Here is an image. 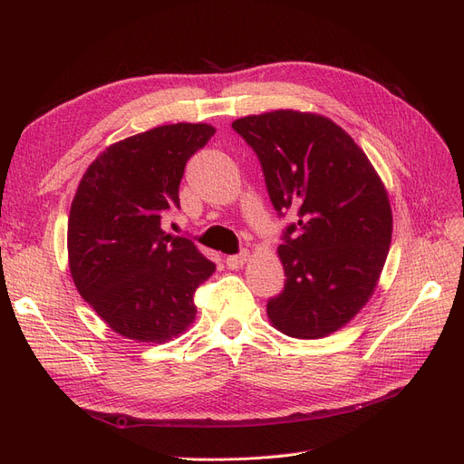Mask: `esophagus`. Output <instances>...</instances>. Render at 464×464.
Wrapping results in <instances>:
<instances>
[{"label": "esophagus", "instance_id": "34e87169", "mask_svg": "<svg viewBox=\"0 0 464 464\" xmlns=\"http://www.w3.org/2000/svg\"><path fill=\"white\" fill-rule=\"evenodd\" d=\"M249 251H242V254L237 256H228L227 257V265L230 266V269H240V266H244L247 261H249Z\"/></svg>", "mask_w": 464, "mask_h": 464}]
</instances>
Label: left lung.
Wrapping results in <instances>:
<instances>
[{
    "label": "left lung",
    "mask_w": 464,
    "mask_h": 464,
    "mask_svg": "<svg viewBox=\"0 0 464 464\" xmlns=\"http://www.w3.org/2000/svg\"><path fill=\"white\" fill-rule=\"evenodd\" d=\"M257 152L275 208L298 210L276 249L285 290L266 304L271 325L294 339L343 329L373 296L389 254L385 184L341 125L298 110L236 120Z\"/></svg>",
    "instance_id": "left-lung-1"
}]
</instances>
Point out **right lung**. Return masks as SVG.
Masks as SVG:
<instances>
[{
    "mask_svg": "<svg viewBox=\"0 0 464 464\" xmlns=\"http://www.w3.org/2000/svg\"><path fill=\"white\" fill-rule=\"evenodd\" d=\"M170 123L106 147L82 174L67 222L72 278L96 315L125 339L164 344L195 321L193 294L215 273L188 237L160 220L179 207L186 162L215 135Z\"/></svg>",
    "mask_w": 464,
    "mask_h": 464,
    "instance_id": "1",
    "label": "right lung"
}]
</instances>
